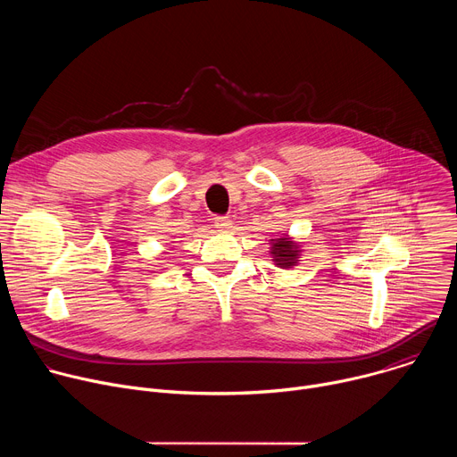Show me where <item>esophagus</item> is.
<instances>
[{
  "label": "esophagus",
  "mask_w": 457,
  "mask_h": 457,
  "mask_svg": "<svg viewBox=\"0 0 457 457\" xmlns=\"http://www.w3.org/2000/svg\"><path fill=\"white\" fill-rule=\"evenodd\" d=\"M215 228H217L219 231H222V233H228V231L233 228V224H231L229 217H217V219H215Z\"/></svg>",
  "instance_id": "34e87169"
}]
</instances>
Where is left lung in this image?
I'll return each mask as SVG.
<instances>
[{"instance_id": "1", "label": "left lung", "mask_w": 457, "mask_h": 457, "mask_svg": "<svg viewBox=\"0 0 457 457\" xmlns=\"http://www.w3.org/2000/svg\"><path fill=\"white\" fill-rule=\"evenodd\" d=\"M273 262L277 268L291 270L300 262L302 247L295 242L289 235H282L280 238H271V251H270Z\"/></svg>"}]
</instances>
